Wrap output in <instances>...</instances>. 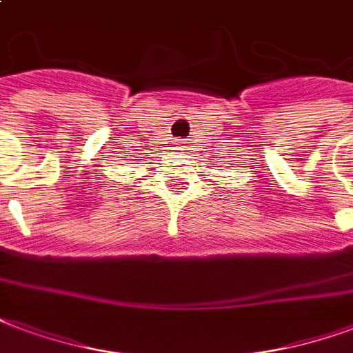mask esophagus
Returning a JSON list of instances; mask_svg holds the SVG:
<instances>
[{
  "mask_svg": "<svg viewBox=\"0 0 353 353\" xmlns=\"http://www.w3.org/2000/svg\"><path fill=\"white\" fill-rule=\"evenodd\" d=\"M177 143H179V145H181V148H183V143H185V142H177Z\"/></svg>",
  "mask_w": 353,
  "mask_h": 353,
  "instance_id": "esophagus-1",
  "label": "esophagus"
}]
</instances>
